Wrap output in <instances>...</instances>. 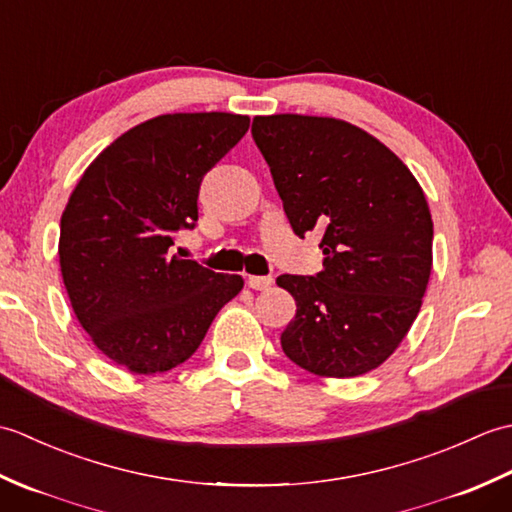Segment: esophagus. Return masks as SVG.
Instances as JSON below:
<instances>
[{
	"instance_id": "34e87169",
	"label": "esophagus",
	"mask_w": 512,
	"mask_h": 512,
	"mask_svg": "<svg viewBox=\"0 0 512 512\" xmlns=\"http://www.w3.org/2000/svg\"><path fill=\"white\" fill-rule=\"evenodd\" d=\"M248 288L253 290H268L270 286H273V277H259V275H250L248 277Z\"/></svg>"
}]
</instances>
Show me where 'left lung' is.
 <instances>
[{
    "instance_id": "left-lung-1",
    "label": "left lung",
    "mask_w": 512,
    "mask_h": 512,
    "mask_svg": "<svg viewBox=\"0 0 512 512\" xmlns=\"http://www.w3.org/2000/svg\"><path fill=\"white\" fill-rule=\"evenodd\" d=\"M292 231H319L317 277L281 275L297 301L281 332L292 363L323 378L372 372L416 321L433 266L424 191L394 151L341 118H253Z\"/></svg>"
}]
</instances>
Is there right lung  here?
<instances>
[{"mask_svg":"<svg viewBox=\"0 0 512 512\" xmlns=\"http://www.w3.org/2000/svg\"><path fill=\"white\" fill-rule=\"evenodd\" d=\"M250 118L162 114L107 145L76 182L61 215L59 264L76 319L132 374L178 367L198 350L224 303L244 288L171 255L173 233L198 222V195Z\"/></svg>","mask_w":512,"mask_h":512,"instance_id":"1","label":"right lung"}]
</instances>
